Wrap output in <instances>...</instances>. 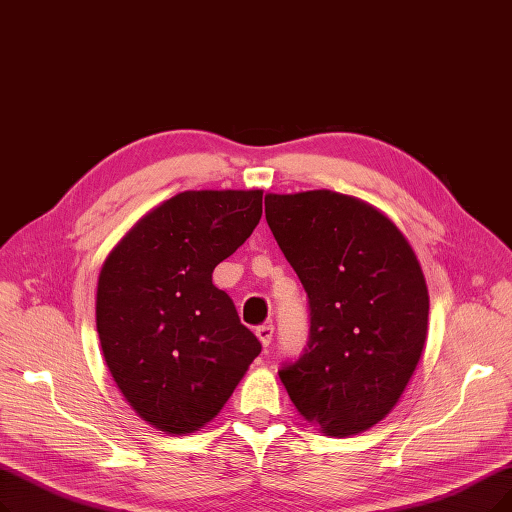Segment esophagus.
I'll use <instances>...</instances> for the list:
<instances>
[{"label":"esophagus","mask_w":512,"mask_h":512,"mask_svg":"<svg viewBox=\"0 0 512 512\" xmlns=\"http://www.w3.org/2000/svg\"><path fill=\"white\" fill-rule=\"evenodd\" d=\"M255 335H257V339L261 341L263 347H268L272 343V337H274V326L272 324H261V326H257Z\"/></svg>","instance_id":"34e87169"}]
</instances>
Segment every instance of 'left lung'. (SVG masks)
<instances>
[{"instance_id": "left-lung-1", "label": "left lung", "mask_w": 512, "mask_h": 512, "mask_svg": "<svg viewBox=\"0 0 512 512\" xmlns=\"http://www.w3.org/2000/svg\"><path fill=\"white\" fill-rule=\"evenodd\" d=\"M265 219L309 303L307 347L280 381L322 433H362L393 410L425 347L420 263L389 217L347 194H265Z\"/></svg>"}]
</instances>
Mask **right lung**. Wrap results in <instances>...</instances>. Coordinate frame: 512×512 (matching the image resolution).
Wrapping results in <instances>:
<instances>
[{
	"instance_id": "right-lung-1",
	"label": "right lung",
	"mask_w": 512,
	"mask_h": 512,
	"mask_svg": "<svg viewBox=\"0 0 512 512\" xmlns=\"http://www.w3.org/2000/svg\"><path fill=\"white\" fill-rule=\"evenodd\" d=\"M261 190H188L146 213L98 278L96 326L125 402L154 429L205 427L261 351L215 265L261 219Z\"/></svg>"
}]
</instances>
